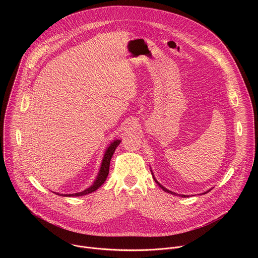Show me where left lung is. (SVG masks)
I'll list each match as a JSON object with an SVG mask.
<instances>
[{
  "instance_id": "1",
  "label": "left lung",
  "mask_w": 258,
  "mask_h": 258,
  "mask_svg": "<svg viewBox=\"0 0 258 258\" xmlns=\"http://www.w3.org/2000/svg\"><path fill=\"white\" fill-rule=\"evenodd\" d=\"M153 177H154V175H153ZM154 179H155V177H154ZM155 181H156V182H157V183H158V186H159V187H160V188H161V189H162V190H163V191H165V192H167V193H169V194H172V195H175V196H176V193H174V192H171V191H169V190H167V189H166V188H164V187H163V186H161V185H160V183H159V182H158V181H157V180H156V179H155ZM207 192H209V191H207ZM207 192H205V193H204V194H206V193H207ZM179 196H180V195H179ZM181 197H186V195H181Z\"/></svg>"
}]
</instances>
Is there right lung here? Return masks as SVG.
I'll list each match as a JSON object with an SVG mask.
<instances>
[{
    "label": "right lung",
    "mask_w": 258,
    "mask_h": 258,
    "mask_svg": "<svg viewBox=\"0 0 258 258\" xmlns=\"http://www.w3.org/2000/svg\"><path fill=\"white\" fill-rule=\"evenodd\" d=\"M119 143H120V141H119V140H116V141H114L111 145H110V146L108 147V149L106 150L105 155H104V158H103V160H102V164H101V168H100L99 174H98L96 180L94 181V183H93V185H92L90 188H88L87 190H85V191H83V192H79V193H75V194H57V195L66 196V197H70V196H71V197H72V196L78 197V196H84V195L90 194V193L96 191L97 189H99V188L103 185L104 181L106 180V177H107V175H108V173H109L110 160H111V157H112V155H113L115 149L117 148V146L119 145Z\"/></svg>",
    "instance_id": "add662e5"
}]
</instances>
